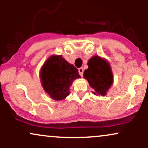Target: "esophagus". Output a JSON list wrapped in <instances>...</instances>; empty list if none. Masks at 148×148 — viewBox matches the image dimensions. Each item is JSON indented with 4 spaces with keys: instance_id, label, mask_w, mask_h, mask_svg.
<instances>
[{
    "instance_id": "34e87169",
    "label": "esophagus",
    "mask_w": 148,
    "mask_h": 148,
    "mask_svg": "<svg viewBox=\"0 0 148 148\" xmlns=\"http://www.w3.org/2000/svg\"><path fill=\"white\" fill-rule=\"evenodd\" d=\"M78 70H79V73L80 75H81V76H82L83 74H84V69H83L82 67H80V68H79Z\"/></svg>"
}]
</instances>
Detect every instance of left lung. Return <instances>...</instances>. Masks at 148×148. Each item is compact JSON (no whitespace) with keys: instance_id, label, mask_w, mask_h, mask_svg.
<instances>
[{"instance_id":"left-lung-1","label":"left lung","mask_w":148,"mask_h":148,"mask_svg":"<svg viewBox=\"0 0 148 148\" xmlns=\"http://www.w3.org/2000/svg\"><path fill=\"white\" fill-rule=\"evenodd\" d=\"M88 68L84 71V77L92 88L97 96H105L113 84V75L109 62L106 59L94 56L88 62Z\"/></svg>"}]
</instances>
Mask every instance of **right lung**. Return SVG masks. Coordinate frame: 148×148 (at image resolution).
I'll return each mask as SVG.
<instances>
[{
    "mask_svg": "<svg viewBox=\"0 0 148 148\" xmlns=\"http://www.w3.org/2000/svg\"><path fill=\"white\" fill-rule=\"evenodd\" d=\"M42 88L51 98L56 101L64 99L70 94L69 87L81 78L78 69L61 55H52L40 69Z\"/></svg>",
    "mask_w": 148,
    "mask_h": 148,
    "instance_id": "obj_1",
    "label": "right lung"
}]
</instances>
